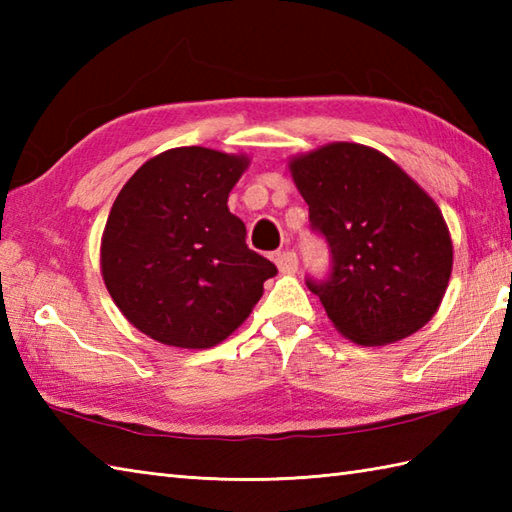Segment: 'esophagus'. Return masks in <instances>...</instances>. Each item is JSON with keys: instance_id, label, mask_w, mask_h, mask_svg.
Returning a JSON list of instances; mask_svg holds the SVG:
<instances>
[{"instance_id": "obj_1", "label": "esophagus", "mask_w": 512, "mask_h": 512, "mask_svg": "<svg viewBox=\"0 0 512 512\" xmlns=\"http://www.w3.org/2000/svg\"><path fill=\"white\" fill-rule=\"evenodd\" d=\"M275 264L281 273H295L299 266V257L295 250H290V248L279 250V253H275Z\"/></svg>"}]
</instances>
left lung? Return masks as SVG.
I'll list each match as a JSON object with an SVG mask.
<instances>
[{
	"instance_id": "8db88e82",
	"label": "left lung",
	"mask_w": 512,
	"mask_h": 512,
	"mask_svg": "<svg viewBox=\"0 0 512 512\" xmlns=\"http://www.w3.org/2000/svg\"><path fill=\"white\" fill-rule=\"evenodd\" d=\"M310 228L330 248L325 277H306L336 330L358 345L418 332L449 286L453 246L444 217L394 160L332 143L290 162Z\"/></svg>"
}]
</instances>
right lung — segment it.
<instances>
[{
    "mask_svg": "<svg viewBox=\"0 0 512 512\" xmlns=\"http://www.w3.org/2000/svg\"><path fill=\"white\" fill-rule=\"evenodd\" d=\"M248 160L178 147L147 160L107 217L101 268L129 323L165 345L202 350L253 310L277 266L246 244L228 193Z\"/></svg>",
    "mask_w": 512,
    "mask_h": 512,
    "instance_id": "right-lung-1",
    "label": "right lung"
}]
</instances>
